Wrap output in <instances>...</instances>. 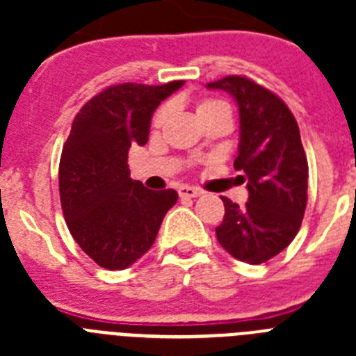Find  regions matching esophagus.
<instances>
[{
	"instance_id": "obj_1",
	"label": "esophagus",
	"mask_w": 356,
	"mask_h": 356,
	"mask_svg": "<svg viewBox=\"0 0 356 356\" xmlns=\"http://www.w3.org/2000/svg\"><path fill=\"white\" fill-rule=\"evenodd\" d=\"M178 194H180V197H197L201 196V191L196 187H188V185H184V187L178 188Z\"/></svg>"
}]
</instances>
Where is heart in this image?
Instances as JSON below:
<instances>
[{"label": "heart", "mask_w": 356, "mask_h": 356, "mask_svg": "<svg viewBox=\"0 0 356 356\" xmlns=\"http://www.w3.org/2000/svg\"><path fill=\"white\" fill-rule=\"evenodd\" d=\"M213 112H229V108L225 102H219V99H203L197 105V115H200V119L209 114H213ZM165 118H168V108L163 106V108H160L156 112L155 118H153V128L162 127Z\"/></svg>", "instance_id": "heart-1"}]
</instances>
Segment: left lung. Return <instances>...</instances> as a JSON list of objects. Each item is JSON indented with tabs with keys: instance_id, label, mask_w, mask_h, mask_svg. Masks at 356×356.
I'll return each instance as SVG.
<instances>
[{
	"instance_id": "obj_1",
	"label": "left lung",
	"mask_w": 356,
	"mask_h": 356,
	"mask_svg": "<svg viewBox=\"0 0 356 356\" xmlns=\"http://www.w3.org/2000/svg\"><path fill=\"white\" fill-rule=\"evenodd\" d=\"M234 97L241 119V139L234 165L250 193L246 205L228 197L217 241L234 259L262 264L276 257L300 232L307 209L308 163L300 128L276 94L246 76H226L207 83Z\"/></svg>"
}]
</instances>
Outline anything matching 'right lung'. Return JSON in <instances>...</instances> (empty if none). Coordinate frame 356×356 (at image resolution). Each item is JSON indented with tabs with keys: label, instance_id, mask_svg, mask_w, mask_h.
<instances>
[{
	"label": "right lung",
	"instance_id": "add662e5",
	"mask_svg": "<svg viewBox=\"0 0 356 356\" xmlns=\"http://www.w3.org/2000/svg\"><path fill=\"white\" fill-rule=\"evenodd\" d=\"M181 85H114L72 121L58 168L62 212L78 246L105 269L137 262L178 201L172 188L156 193L131 180L128 149L147 143L153 112Z\"/></svg>",
	"mask_w": 356,
	"mask_h": 356
}]
</instances>
